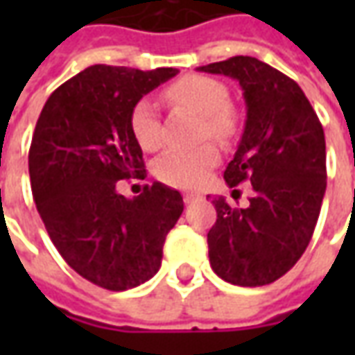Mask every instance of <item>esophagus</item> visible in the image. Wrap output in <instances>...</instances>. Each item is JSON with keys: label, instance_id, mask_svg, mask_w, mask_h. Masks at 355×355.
Wrapping results in <instances>:
<instances>
[{"label": "esophagus", "instance_id": "obj_1", "mask_svg": "<svg viewBox=\"0 0 355 355\" xmlns=\"http://www.w3.org/2000/svg\"><path fill=\"white\" fill-rule=\"evenodd\" d=\"M182 198H184V203H193V201H198L201 198L200 192H184L182 193Z\"/></svg>", "mask_w": 355, "mask_h": 355}]
</instances>
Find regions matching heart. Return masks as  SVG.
Returning a JSON list of instances; mask_svg holds the SVG:
<instances>
[{"mask_svg":"<svg viewBox=\"0 0 355 355\" xmlns=\"http://www.w3.org/2000/svg\"><path fill=\"white\" fill-rule=\"evenodd\" d=\"M167 101L198 114L201 119L200 139L230 142L239 129V114L230 102V91L223 81L211 76H184L165 89ZM132 139L142 150L154 152L163 144L162 119L155 104L146 96L135 102L129 114ZM218 162V150L213 144L198 148H171L154 165L155 177L171 186L200 184L211 167Z\"/></svg>","mask_w":355,"mask_h":355,"instance_id":"obj_1","label":"heart"}]
</instances>
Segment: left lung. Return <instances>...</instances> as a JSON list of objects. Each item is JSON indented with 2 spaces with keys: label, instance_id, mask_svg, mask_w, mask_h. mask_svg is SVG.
Listing matches in <instances>:
<instances>
[{
  "label": "left lung",
  "instance_id": "8db88e82",
  "mask_svg": "<svg viewBox=\"0 0 355 355\" xmlns=\"http://www.w3.org/2000/svg\"><path fill=\"white\" fill-rule=\"evenodd\" d=\"M198 70L234 78L243 89L245 129L224 180L230 188L251 182L253 190L245 209L223 196L213 200L211 268L241 287L274 283L302 257L320 216L327 186L323 127L297 81L259 58L232 57Z\"/></svg>",
  "mask_w": 355,
  "mask_h": 355
}]
</instances>
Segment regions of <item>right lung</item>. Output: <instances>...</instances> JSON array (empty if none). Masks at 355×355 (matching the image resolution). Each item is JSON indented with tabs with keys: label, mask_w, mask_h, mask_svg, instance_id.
I'll use <instances>...</instances> for the list:
<instances>
[{
	"label": "right lung",
	"mask_w": 355,
	"mask_h": 355,
	"mask_svg": "<svg viewBox=\"0 0 355 355\" xmlns=\"http://www.w3.org/2000/svg\"><path fill=\"white\" fill-rule=\"evenodd\" d=\"M177 73L89 66L53 91L35 123L28 154L35 207L68 266L102 289L154 277L182 215V196L162 182L132 200L117 193L119 180L146 177L131 108Z\"/></svg>",
	"instance_id": "add662e5"
}]
</instances>
